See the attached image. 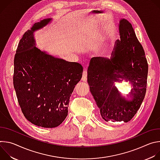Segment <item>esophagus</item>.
<instances>
[{"label":"esophagus","instance_id":"esophagus-1","mask_svg":"<svg viewBox=\"0 0 160 160\" xmlns=\"http://www.w3.org/2000/svg\"><path fill=\"white\" fill-rule=\"evenodd\" d=\"M82 80L83 82H87V71L86 70H83Z\"/></svg>","mask_w":160,"mask_h":160}]
</instances>
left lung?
<instances>
[{
	"instance_id": "8db88e82",
	"label": "left lung",
	"mask_w": 160,
	"mask_h": 160,
	"mask_svg": "<svg viewBox=\"0 0 160 160\" xmlns=\"http://www.w3.org/2000/svg\"><path fill=\"white\" fill-rule=\"evenodd\" d=\"M119 30L120 40H117L111 58L90 59L87 82L102 119L127 123L134 117L144 99L148 64L144 50L128 21L121 19ZM118 78L132 82V101L123 98L113 85L114 81H121Z\"/></svg>"
}]
</instances>
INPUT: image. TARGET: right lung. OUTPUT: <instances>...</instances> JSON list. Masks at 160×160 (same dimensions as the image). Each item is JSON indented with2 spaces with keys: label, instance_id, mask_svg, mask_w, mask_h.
<instances>
[{
  "label": "right lung",
  "instance_id": "1",
  "mask_svg": "<svg viewBox=\"0 0 160 160\" xmlns=\"http://www.w3.org/2000/svg\"><path fill=\"white\" fill-rule=\"evenodd\" d=\"M51 20L35 22L22 35L14 59L13 84L25 117L44 128L59 126L68 116L70 96L82 77L83 67L41 51L33 33Z\"/></svg>",
  "mask_w": 160,
  "mask_h": 160
}]
</instances>
